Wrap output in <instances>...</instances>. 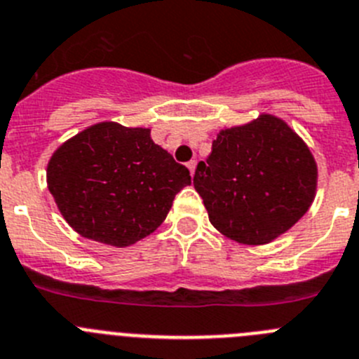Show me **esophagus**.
I'll return each mask as SVG.
<instances>
[{
    "instance_id": "obj_1",
    "label": "esophagus",
    "mask_w": 359,
    "mask_h": 359,
    "mask_svg": "<svg viewBox=\"0 0 359 359\" xmlns=\"http://www.w3.org/2000/svg\"><path fill=\"white\" fill-rule=\"evenodd\" d=\"M187 168H189V173H191V175H195V170H196V161H189V163H187Z\"/></svg>"
}]
</instances>
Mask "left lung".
<instances>
[{
	"label": "left lung",
	"mask_w": 359,
	"mask_h": 359,
	"mask_svg": "<svg viewBox=\"0 0 359 359\" xmlns=\"http://www.w3.org/2000/svg\"><path fill=\"white\" fill-rule=\"evenodd\" d=\"M193 184L222 234L264 245L306 215L315 196L316 164L288 125L263 114L219 132Z\"/></svg>",
	"instance_id": "1"
}]
</instances>
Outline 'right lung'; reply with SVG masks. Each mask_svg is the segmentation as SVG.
I'll list each match as a JSON object with an SVG mask.
<instances>
[{
    "label": "right lung",
    "instance_id": "add662e5",
    "mask_svg": "<svg viewBox=\"0 0 359 359\" xmlns=\"http://www.w3.org/2000/svg\"><path fill=\"white\" fill-rule=\"evenodd\" d=\"M189 170L148 128L98 123L71 137L48 163V189L67 224L89 240L128 247L156 231Z\"/></svg>",
    "mask_w": 359,
    "mask_h": 359
}]
</instances>
